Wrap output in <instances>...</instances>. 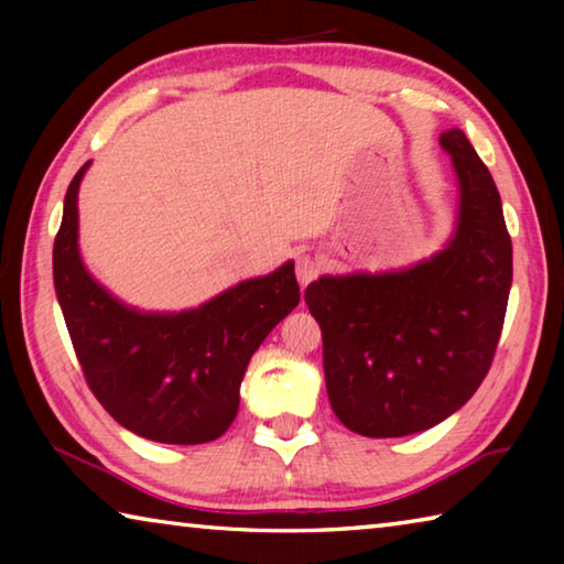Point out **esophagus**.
I'll list each match as a JSON object with an SVG mask.
<instances>
[{
    "mask_svg": "<svg viewBox=\"0 0 564 564\" xmlns=\"http://www.w3.org/2000/svg\"><path fill=\"white\" fill-rule=\"evenodd\" d=\"M321 273V261L313 259V256L303 253L299 256V261H295V275H299L301 285H308L313 279H318Z\"/></svg>",
    "mask_w": 564,
    "mask_h": 564,
    "instance_id": "34e87169",
    "label": "esophagus"
}]
</instances>
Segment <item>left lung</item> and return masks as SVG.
Masks as SVG:
<instances>
[{
    "label": "left lung",
    "mask_w": 564,
    "mask_h": 564,
    "mask_svg": "<svg viewBox=\"0 0 564 564\" xmlns=\"http://www.w3.org/2000/svg\"><path fill=\"white\" fill-rule=\"evenodd\" d=\"M441 144L460 184L447 248L408 271L323 275L305 289L333 413L366 437L443 423L480 388L498 350L512 283L500 194L460 129Z\"/></svg>",
    "instance_id": "8db88e82"
}]
</instances>
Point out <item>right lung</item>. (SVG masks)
Listing matches in <instances>:
<instances>
[{"instance_id": "obj_1", "label": "right lung", "mask_w": 564, "mask_h": 564, "mask_svg": "<svg viewBox=\"0 0 564 564\" xmlns=\"http://www.w3.org/2000/svg\"><path fill=\"white\" fill-rule=\"evenodd\" d=\"M87 166L66 188L54 238L56 299L87 386L119 425L147 441L212 443L238 413L248 360L301 301L293 263L238 283L194 311L127 308L79 259L76 194Z\"/></svg>"}]
</instances>
